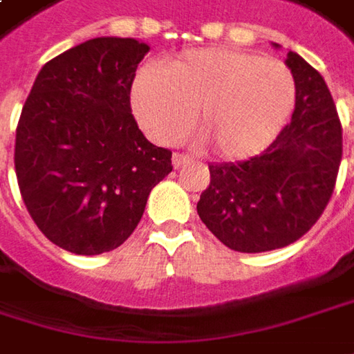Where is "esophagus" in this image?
Segmentation results:
<instances>
[{
  "label": "esophagus",
  "mask_w": 354,
  "mask_h": 354,
  "mask_svg": "<svg viewBox=\"0 0 354 354\" xmlns=\"http://www.w3.org/2000/svg\"><path fill=\"white\" fill-rule=\"evenodd\" d=\"M191 163V157L189 155H181V153H173V167L181 169Z\"/></svg>",
  "instance_id": "1"
}]
</instances>
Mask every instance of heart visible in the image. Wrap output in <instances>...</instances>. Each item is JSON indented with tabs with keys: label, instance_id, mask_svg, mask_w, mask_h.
<instances>
[{
	"label": "heart",
	"instance_id": "1",
	"mask_svg": "<svg viewBox=\"0 0 354 354\" xmlns=\"http://www.w3.org/2000/svg\"><path fill=\"white\" fill-rule=\"evenodd\" d=\"M295 95L292 73L281 62L203 47L139 69L129 103L141 129L159 143L179 139L197 113L213 151L243 159L273 143L291 117Z\"/></svg>",
	"mask_w": 354,
	"mask_h": 354
}]
</instances>
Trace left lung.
<instances>
[{
    "mask_svg": "<svg viewBox=\"0 0 354 354\" xmlns=\"http://www.w3.org/2000/svg\"><path fill=\"white\" fill-rule=\"evenodd\" d=\"M285 63L297 89L291 123L255 157L209 165L211 183L197 203L207 229L239 253L273 251L303 237L325 211L343 157L325 80L295 51Z\"/></svg>",
    "mask_w": 354,
    "mask_h": 354,
    "instance_id": "8db88e82",
    "label": "left lung"
}]
</instances>
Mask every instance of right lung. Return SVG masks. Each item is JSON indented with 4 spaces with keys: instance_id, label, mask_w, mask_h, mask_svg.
Masks as SVG:
<instances>
[{
    "instance_id": "obj_1",
    "label": "right lung",
    "mask_w": 354,
    "mask_h": 354,
    "mask_svg": "<svg viewBox=\"0 0 354 354\" xmlns=\"http://www.w3.org/2000/svg\"><path fill=\"white\" fill-rule=\"evenodd\" d=\"M149 45L95 37L37 73L15 133V175L31 219L75 255L117 249L141 221L171 151L145 139L129 89Z\"/></svg>"
}]
</instances>
